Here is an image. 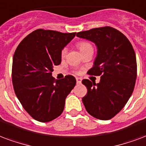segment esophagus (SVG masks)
I'll use <instances>...</instances> for the list:
<instances>
[{"mask_svg":"<svg viewBox=\"0 0 146 146\" xmlns=\"http://www.w3.org/2000/svg\"><path fill=\"white\" fill-rule=\"evenodd\" d=\"M81 82H82L81 79L79 78V77L76 78V83H77V84H81Z\"/></svg>","mask_w":146,"mask_h":146,"instance_id":"34e87169","label":"esophagus"}]
</instances>
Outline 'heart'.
Listing matches in <instances>:
<instances>
[{"label":"heart","mask_w":146,"mask_h":146,"mask_svg":"<svg viewBox=\"0 0 146 146\" xmlns=\"http://www.w3.org/2000/svg\"><path fill=\"white\" fill-rule=\"evenodd\" d=\"M77 46H78L79 49L80 50L81 52L86 51V50H88V49H93L92 45L89 42H87V41H82V42H80L77 44ZM66 53V48H63L62 50V56H64L65 54Z\"/></svg>","instance_id":"b5f03b06"}]
</instances>
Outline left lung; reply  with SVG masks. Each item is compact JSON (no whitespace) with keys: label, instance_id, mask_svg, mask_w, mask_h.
Segmentation results:
<instances>
[{"label":"left lung","instance_id":"obj_1","mask_svg":"<svg viewBox=\"0 0 146 146\" xmlns=\"http://www.w3.org/2000/svg\"><path fill=\"white\" fill-rule=\"evenodd\" d=\"M76 36L96 45L97 57L87 73L100 76L98 84L82 80L87 88L83 103L93 117L111 119L125 107L134 90L137 62L133 47L125 35L109 26L78 32Z\"/></svg>","mask_w":146,"mask_h":146}]
</instances>
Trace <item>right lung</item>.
Returning <instances> with one entry per match:
<instances>
[{
  "instance_id": "add662e5",
  "label": "right lung",
  "mask_w": 146,
  "mask_h": 146,
  "mask_svg": "<svg viewBox=\"0 0 146 146\" xmlns=\"http://www.w3.org/2000/svg\"><path fill=\"white\" fill-rule=\"evenodd\" d=\"M76 32L37 29L25 38L14 54L12 83L17 98L34 119L48 122L63 111L65 100L76 85L71 75L61 80L52 76L61 63V53Z\"/></svg>"
}]
</instances>
